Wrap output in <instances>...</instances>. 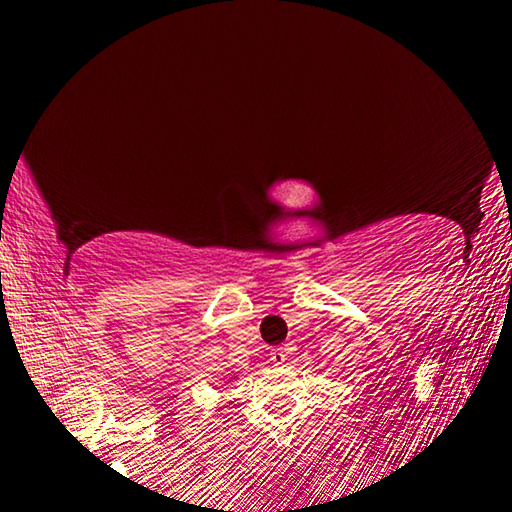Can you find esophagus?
I'll return each mask as SVG.
<instances>
[{
  "label": "esophagus",
  "instance_id": "34e87169",
  "mask_svg": "<svg viewBox=\"0 0 512 512\" xmlns=\"http://www.w3.org/2000/svg\"><path fill=\"white\" fill-rule=\"evenodd\" d=\"M287 357H289L287 348H275V350L271 352V361L275 363V366H280V363L287 361Z\"/></svg>",
  "mask_w": 512,
  "mask_h": 512
}]
</instances>
